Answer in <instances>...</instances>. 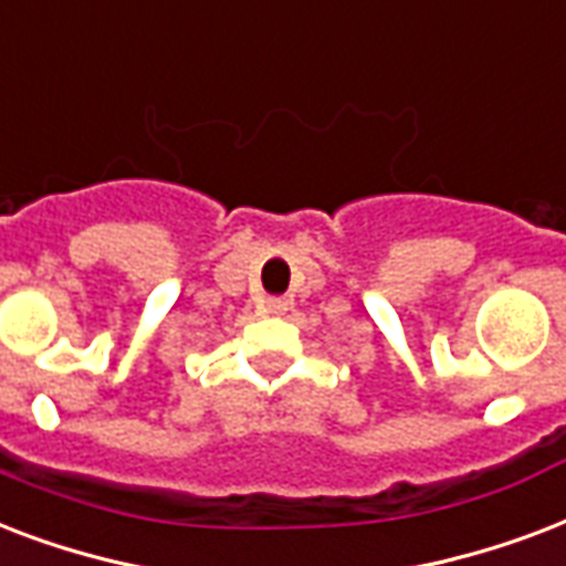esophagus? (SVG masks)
I'll use <instances>...</instances> for the list:
<instances>
[{
  "label": "esophagus",
  "mask_w": 566,
  "mask_h": 566,
  "mask_svg": "<svg viewBox=\"0 0 566 566\" xmlns=\"http://www.w3.org/2000/svg\"><path fill=\"white\" fill-rule=\"evenodd\" d=\"M289 304H292L289 297H265V301H262V310L271 315H283L289 310Z\"/></svg>",
  "instance_id": "obj_1"
}]
</instances>
